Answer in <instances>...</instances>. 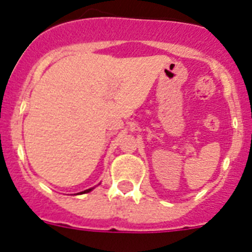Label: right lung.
Here are the masks:
<instances>
[{
    "label": "right lung",
    "mask_w": 252,
    "mask_h": 252,
    "mask_svg": "<svg viewBox=\"0 0 252 252\" xmlns=\"http://www.w3.org/2000/svg\"><path fill=\"white\" fill-rule=\"evenodd\" d=\"M91 190H92V189H87V190H84V192H82V193H88V192H91Z\"/></svg>",
    "instance_id": "obj_1"
}]
</instances>
